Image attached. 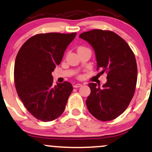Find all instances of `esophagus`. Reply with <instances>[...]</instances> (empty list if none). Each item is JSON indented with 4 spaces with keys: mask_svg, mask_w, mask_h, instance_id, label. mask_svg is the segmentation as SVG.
Returning <instances> with one entry per match:
<instances>
[{
    "mask_svg": "<svg viewBox=\"0 0 152 152\" xmlns=\"http://www.w3.org/2000/svg\"><path fill=\"white\" fill-rule=\"evenodd\" d=\"M81 83H75V84H74V86H74V88H79V87H81Z\"/></svg>",
    "mask_w": 152,
    "mask_h": 152,
    "instance_id": "34e87169",
    "label": "esophagus"
}]
</instances>
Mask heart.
<instances>
[{"instance_id":"obj_1","label":"heart","mask_w":152,"mask_h":152,"mask_svg":"<svg viewBox=\"0 0 152 152\" xmlns=\"http://www.w3.org/2000/svg\"><path fill=\"white\" fill-rule=\"evenodd\" d=\"M81 48H85V47H79V48H78V49H81Z\"/></svg>"}]
</instances>
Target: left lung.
I'll use <instances>...</instances> for the list:
<instances>
[{"label":"left lung","instance_id":"left-lung-1","mask_svg":"<svg viewBox=\"0 0 152 152\" xmlns=\"http://www.w3.org/2000/svg\"><path fill=\"white\" fill-rule=\"evenodd\" d=\"M79 37L95 50L97 70L107 74V82L100 88L90 83L91 94L86 106L93 116L109 121L127 109L134 96L137 80V66L132 50L121 37L110 30H93Z\"/></svg>","mask_w":152,"mask_h":152}]
</instances>
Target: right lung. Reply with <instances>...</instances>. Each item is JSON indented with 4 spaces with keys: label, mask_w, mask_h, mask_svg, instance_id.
<instances>
[{
    "label": "right lung",
    "mask_w": 152,
    "mask_h": 152,
    "mask_svg": "<svg viewBox=\"0 0 152 152\" xmlns=\"http://www.w3.org/2000/svg\"><path fill=\"white\" fill-rule=\"evenodd\" d=\"M76 35V32L37 34L27 39L18 53L14 67L16 91L37 120L52 121L64 111L72 85L64 81L54 86L52 72Z\"/></svg>",
    "instance_id": "obj_1"
}]
</instances>
